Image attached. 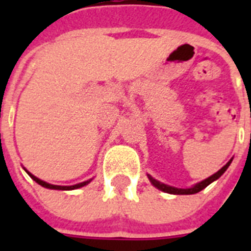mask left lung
I'll return each instance as SVG.
<instances>
[{
  "label": "left lung",
  "mask_w": 251,
  "mask_h": 251,
  "mask_svg": "<svg viewBox=\"0 0 251 251\" xmlns=\"http://www.w3.org/2000/svg\"><path fill=\"white\" fill-rule=\"evenodd\" d=\"M232 162V158L230 159L227 163H226L225 166H224L223 168H220V170L217 171L216 174H214L212 176L207 177V178H205L203 181H201V182L196 183V185H194L192 187H188V188H178V187H174V186H170V185H166V183L163 182H159V181H157L156 178H153L151 175H147L148 176V179L151 181V183H152L153 186L156 188H158V190H161V191L166 192V194H171V195H194V194H197V192H200L201 190H203L205 187H207L210 183H212L214 181H216L217 178H220L221 176L224 175V172H225L227 168H229L230 163Z\"/></svg>",
  "instance_id": "1"
}]
</instances>
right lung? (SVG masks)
Here are the masks:
<instances>
[{
  "label": "right lung",
  "mask_w": 251,
  "mask_h": 251,
  "mask_svg": "<svg viewBox=\"0 0 251 251\" xmlns=\"http://www.w3.org/2000/svg\"><path fill=\"white\" fill-rule=\"evenodd\" d=\"M24 170L26 171V174H27L28 176L31 177V178L34 179L35 182H37L40 186H43V187H45V188H50V190H61V191H70V190H76V188L84 187V186H86L88 183H90V181L93 179V178H90V179H88V181H84V182L76 183V185H73V186H57V185H51V183L45 182V181H43V179L37 178V177L34 176V175L31 174V172H28V171L26 170L25 167H24Z\"/></svg>",
  "instance_id": "obj_1"
}]
</instances>
